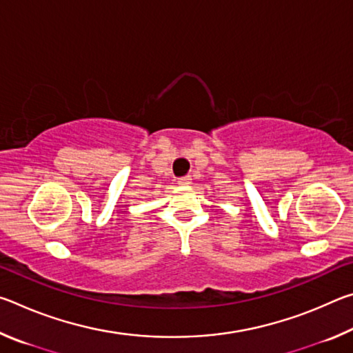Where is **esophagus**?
I'll return each instance as SVG.
<instances>
[{
	"instance_id": "34e87169",
	"label": "esophagus",
	"mask_w": 353,
	"mask_h": 353,
	"mask_svg": "<svg viewBox=\"0 0 353 353\" xmlns=\"http://www.w3.org/2000/svg\"><path fill=\"white\" fill-rule=\"evenodd\" d=\"M177 183L181 185V187H187V185H190L191 183V177L190 176H185V177H181L177 181Z\"/></svg>"
}]
</instances>
